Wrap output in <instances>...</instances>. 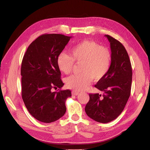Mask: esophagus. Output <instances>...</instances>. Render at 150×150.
<instances>
[{"mask_svg": "<svg viewBox=\"0 0 150 150\" xmlns=\"http://www.w3.org/2000/svg\"><path fill=\"white\" fill-rule=\"evenodd\" d=\"M78 94H79V92L76 91H72V94L74 95V96H77V95H78Z\"/></svg>", "mask_w": 150, "mask_h": 150, "instance_id": "34e87169", "label": "esophagus"}]
</instances>
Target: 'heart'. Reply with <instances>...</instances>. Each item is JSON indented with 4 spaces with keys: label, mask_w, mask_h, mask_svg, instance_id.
Wrapping results in <instances>:
<instances>
[{
    "label": "heart",
    "mask_w": 150,
    "mask_h": 150,
    "mask_svg": "<svg viewBox=\"0 0 150 150\" xmlns=\"http://www.w3.org/2000/svg\"><path fill=\"white\" fill-rule=\"evenodd\" d=\"M71 56L61 52L57 57V66L62 73L71 72L74 61L80 65L79 74L72 75L66 79L68 88L83 91L91 84L92 79L99 81L108 73L111 64L112 55L108 48L100 46L93 40H83L72 46Z\"/></svg>",
    "instance_id": "b5f03b06"
}]
</instances>
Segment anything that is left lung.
<instances>
[{"label":"left lung","mask_w":150,"mask_h":150,"mask_svg":"<svg viewBox=\"0 0 150 150\" xmlns=\"http://www.w3.org/2000/svg\"><path fill=\"white\" fill-rule=\"evenodd\" d=\"M105 37L110 42L111 64L106 76L95 85L104 93L89 94V101L85 107L87 115L101 123L115 120L123 111L132 83V68L126 49L111 36L105 35Z\"/></svg>","instance_id":"8db88e82"}]
</instances>
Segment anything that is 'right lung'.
<instances>
[{
    "label": "right lung",
    "instance_id": "1",
    "mask_svg": "<svg viewBox=\"0 0 150 150\" xmlns=\"http://www.w3.org/2000/svg\"><path fill=\"white\" fill-rule=\"evenodd\" d=\"M71 38L57 34L41 35L29 45L23 57L22 98L30 114L39 121H56L66 111L65 103L71 91L52 90L64 86L57 57Z\"/></svg>",
    "mask_w": 150,
    "mask_h": 150
}]
</instances>
